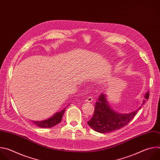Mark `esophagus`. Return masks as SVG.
Masks as SVG:
<instances>
[{"label": "esophagus", "instance_id": "34e87169", "mask_svg": "<svg viewBox=\"0 0 160 160\" xmlns=\"http://www.w3.org/2000/svg\"><path fill=\"white\" fill-rule=\"evenodd\" d=\"M87 102H92L93 101H94V98H92V97H91V96H89V97H88L87 99H86V100H85Z\"/></svg>", "mask_w": 160, "mask_h": 160}]
</instances>
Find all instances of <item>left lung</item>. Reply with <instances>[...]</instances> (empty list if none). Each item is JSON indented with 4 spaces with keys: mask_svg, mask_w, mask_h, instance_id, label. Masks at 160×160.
Here are the masks:
<instances>
[{
    "mask_svg": "<svg viewBox=\"0 0 160 160\" xmlns=\"http://www.w3.org/2000/svg\"><path fill=\"white\" fill-rule=\"evenodd\" d=\"M149 92L145 94L146 99L143 101L142 105L148 100ZM141 108L139 107L129 113H120L111 109L106 100V96L101 94L95 104L94 115L87 123L94 130L99 133H108L120 129L127 125L134 118L138 111Z\"/></svg>",
    "mask_w": 160,
    "mask_h": 160,
    "instance_id": "left-lung-1",
    "label": "left lung"
}]
</instances>
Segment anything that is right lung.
<instances>
[{"label":"right lung","mask_w":160,"mask_h":160,"mask_svg":"<svg viewBox=\"0 0 160 160\" xmlns=\"http://www.w3.org/2000/svg\"><path fill=\"white\" fill-rule=\"evenodd\" d=\"M65 109L66 108L63 109L59 112H56L54 116H52L49 119L45 120L43 121H32V122L35 125L41 128H51L52 127L56 125L61 121Z\"/></svg>","instance_id":"1"}]
</instances>
